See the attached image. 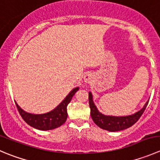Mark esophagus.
<instances>
[{
	"label": "esophagus",
	"mask_w": 160,
	"mask_h": 160,
	"mask_svg": "<svg viewBox=\"0 0 160 160\" xmlns=\"http://www.w3.org/2000/svg\"><path fill=\"white\" fill-rule=\"evenodd\" d=\"M84 82L88 83H91L93 82V76L91 73H87L84 76Z\"/></svg>",
	"instance_id": "obj_1"
}]
</instances>
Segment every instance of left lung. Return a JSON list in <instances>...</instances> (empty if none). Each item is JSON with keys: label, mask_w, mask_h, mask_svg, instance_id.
<instances>
[{"label": "left lung", "mask_w": 160, "mask_h": 160, "mask_svg": "<svg viewBox=\"0 0 160 160\" xmlns=\"http://www.w3.org/2000/svg\"><path fill=\"white\" fill-rule=\"evenodd\" d=\"M148 103V101L145 104L142 109L132 115L124 116H107L98 111L93 101L92 94L91 92H89V105L91 108V116L93 121L102 129L112 132L123 131L134 125L143 114Z\"/></svg>", "instance_id": "obj_1"}]
</instances>
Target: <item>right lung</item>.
<instances>
[{
	"label": "right lung",
	"instance_id": "1",
	"mask_svg": "<svg viewBox=\"0 0 160 160\" xmlns=\"http://www.w3.org/2000/svg\"><path fill=\"white\" fill-rule=\"evenodd\" d=\"M79 90V87L73 88L64 100L54 109L43 114H32L24 111L15 102L19 114L26 123L32 128L41 131H49L62 126L67 119V105L72 100V96Z\"/></svg>",
	"mask_w": 160,
	"mask_h": 160
}]
</instances>
